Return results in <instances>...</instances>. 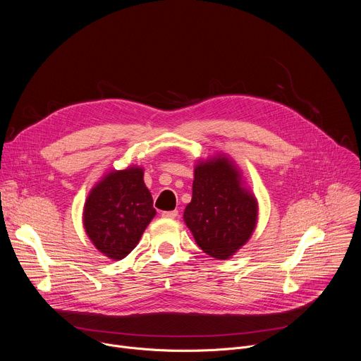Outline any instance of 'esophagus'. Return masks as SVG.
<instances>
[{
	"label": "esophagus",
	"instance_id": "34e87169",
	"mask_svg": "<svg viewBox=\"0 0 361 361\" xmlns=\"http://www.w3.org/2000/svg\"><path fill=\"white\" fill-rule=\"evenodd\" d=\"M161 216L166 217V219H176V217L178 216V212H177V210H173V212H163Z\"/></svg>",
	"mask_w": 361,
	"mask_h": 361
}]
</instances>
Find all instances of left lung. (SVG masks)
<instances>
[{
  "label": "left lung",
  "instance_id": "8db88e82",
  "mask_svg": "<svg viewBox=\"0 0 361 361\" xmlns=\"http://www.w3.org/2000/svg\"><path fill=\"white\" fill-rule=\"evenodd\" d=\"M255 220L257 201L240 185V176L227 159L195 167L184 221L204 252L219 260L233 255L250 238Z\"/></svg>",
  "mask_w": 361,
  "mask_h": 361
}]
</instances>
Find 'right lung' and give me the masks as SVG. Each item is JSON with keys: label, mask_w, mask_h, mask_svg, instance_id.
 I'll use <instances>...</instances> for the list:
<instances>
[{"label": "right lung", "mask_w": 361, "mask_h": 361, "mask_svg": "<svg viewBox=\"0 0 361 361\" xmlns=\"http://www.w3.org/2000/svg\"><path fill=\"white\" fill-rule=\"evenodd\" d=\"M154 216L142 170L131 167L110 173L92 188L84 207V227L98 251L121 260L137 245Z\"/></svg>", "instance_id": "obj_1"}]
</instances>
